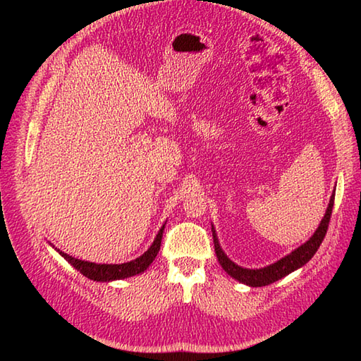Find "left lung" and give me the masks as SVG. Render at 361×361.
<instances>
[{
  "instance_id": "left-lung-1",
  "label": "left lung",
  "mask_w": 361,
  "mask_h": 361,
  "mask_svg": "<svg viewBox=\"0 0 361 361\" xmlns=\"http://www.w3.org/2000/svg\"><path fill=\"white\" fill-rule=\"evenodd\" d=\"M334 200H335V194H332V197H331L327 211L324 214L323 220H321L318 229L313 233V235L307 242L301 245L299 248H296L295 251H291L290 255H287L286 257L278 260V262H274V264L264 267V268H259V270H250V268H243V267H239L237 264H234L233 260L225 255L224 250L220 248L217 234H216V231H214V226H212L214 248H216V255H217V259H219L221 268H224V270L229 276H233L234 279H237L242 283H247V286H250V287L270 286V283L282 279L283 276H287L291 271L298 270V268H301L313 257V255L318 251L321 242H323V239H324L327 228H329V221H331V216H332Z\"/></svg>"
}]
</instances>
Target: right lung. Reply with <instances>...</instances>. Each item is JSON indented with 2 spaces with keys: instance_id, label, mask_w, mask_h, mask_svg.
I'll return each instance as SVG.
<instances>
[{
  "instance_id": "add662e5",
  "label": "right lung",
  "mask_w": 361,
  "mask_h": 361,
  "mask_svg": "<svg viewBox=\"0 0 361 361\" xmlns=\"http://www.w3.org/2000/svg\"><path fill=\"white\" fill-rule=\"evenodd\" d=\"M163 233H164V225L161 226L158 231L155 240L150 245V248L144 252L142 256L136 257L135 260H130V262L126 264H94V262H87V260H80L75 259L70 255H66L63 251H59V255L65 257L68 262H70L75 270L80 271L83 276H87L88 279L93 281H102V282H109V281H116V279H124L130 278V276L140 274L145 271L149 268V265L155 260L159 247H161V239H163Z\"/></svg>"
}]
</instances>
